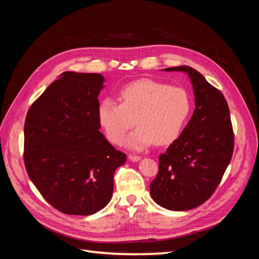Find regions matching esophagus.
Listing matches in <instances>:
<instances>
[{"mask_svg": "<svg viewBox=\"0 0 259 259\" xmlns=\"http://www.w3.org/2000/svg\"><path fill=\"white\" fill-rule=\"evenodd\" d=\"M128 160L132 161V162H138V161L142 160V158H140V156H138V155H132V154H130L128 155Z\"/></svg>", "mask_w": 259, "mask_h": 259, "instance_id": "34e87169", "label": "esophagus"}]
</instances>
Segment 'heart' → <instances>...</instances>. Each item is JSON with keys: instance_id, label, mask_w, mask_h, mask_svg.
<instances>
[{"instance_id": "b5f03b06", "label": "heart", "mask_w": 259, "mask_h": 259, "mask_svg": "<svg viewBox=\"0 0 259 259\" xmlns=\"http://www.w3.org/2000/svg\"><path fill=\"white\" fill-rule=\"evenodd\" d=\"M117 104L111 98L100 101L98 122L107 138L120 144L134 126L126 145L134 150L156 144L173 143L179 136L190 113V98L184 89L168 86L151 79H140L120 90Z\"/></svg>"}]
</instances>
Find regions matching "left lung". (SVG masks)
Returning <instances> with one entry per match:
<instances>
[{
	"label": "left lung",
	"instance_id": "obj_1",
	"mask_svg": "<svg viewBox=\"0 0 259 259\" xmlns=\"http://www.w3.org/2000/svg\"><path fill=\"white\" fill-rule=\"evenodd\" d=\"M163 70L189 76L195 108L182 134L160 155L150 194L160 206L182 211L201 205L213 194L230 163L234 137L221 91L189 66Z\"/></svg>",
	"mask_w": 259,
	"mask_h": 259
}]
</instances>
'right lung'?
<instances>
[{
  "instance_id": "add662e5",
  "label": "right lung",
  "mask_w": 259,
  "mask_h": 259,
  "mask_svg": "<svg viewBox=\"0 0 259 259\" xmlns=\"http://www.w3.org/2000/svg\"><path fill=\"white\" fill-rule=\"evenodd\" d=\"M100 73L66 71L31 106L25 122V164L51 205L89 216L111 200L113 174L126 155L99 131Z\"/></svg>"
}]
</instances>
